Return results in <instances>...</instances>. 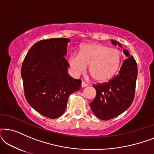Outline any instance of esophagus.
<instances>
[{
	"label": "esophagus",
	"instance_id": "obj_1",
	"mask_svg": "<svg viewBox=\"0 0 154 154\" xmlns=\"http://www.w3.org/2000/svg\"><path fill=\"white\" fill-rule=\"evenodd\" d=\"M87 86H88V84L85 83L84 81H82V83H81V87L82 88H85L87 87Z\"/></svg>",
	"mask_w": 154,
	"mask_h": 154
}]
</instances>
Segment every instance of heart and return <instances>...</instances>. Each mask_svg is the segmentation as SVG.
<instances>
[{
  "label": "heart",
  "mask_w": 154,
  "mask_h": 154,
  "mask_svg": "<svg viewBox=\"0 0 154 154\" xmlns=\"http://www.w3.org/2000/svg\"><path fill=\"white\" fill-rule=\"evenodd\" d=\"M122 54L120 50L100 43L84 44L79 54H71L69 64L73 74H83L89 66V73L97 82L111 79L121 66Z\"/></svg>",
  "instance_id": "heart-1"
}]
</instances>
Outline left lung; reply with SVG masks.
<instances>
[{
  "instance_id": "1",
  "label": "left lung",
  "mask_w": 154,
  "mask_h": 154,
  "mask_svg": "<svg viewBox=\"0 0 154 154\" xmlns=\"http://www.w3.org/2000/svg\"><path fill=\"white\" fill-rule=\"evenodd\" d=\"M114 45L121 43L111 40ZM127 59L123 62L120 71L109 82L99 83L93 87L96 90V97L90 103V108L97 117L107 121L118 116L129 108L134 97L137 65L129 52L123 50Z\"/></svg>"
}]
</instances>
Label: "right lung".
<instances>
[{
	"label": "right lung",
	"mask_w": 154,
	"mask_h": 154,
	"mask_svg": "<svg viewBox=\"0 0 154 154\" xmlns=\"http://www.w3.org/2000/svg\"><path fill=\"white\" fill-rule=\"evenodd\" d=\"M65 38L42 40L29 50L22 66L21 75L24 95L29 105L40 114L54 119L66 108L69 95L81 88V80L67 72Z\"/></svg>",
	"instance_id": "obj_1"
}]
</instances>
